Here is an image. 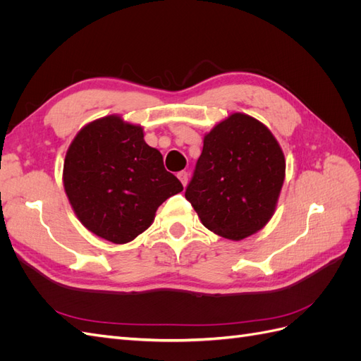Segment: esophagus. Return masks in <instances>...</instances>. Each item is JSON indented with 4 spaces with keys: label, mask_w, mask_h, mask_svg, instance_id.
I'll use <instances>...</instances> for the list:
<instances>
[{
    "label": "esophagus",
    "mask_w": 361,
    "mask_h": 361,
    "mask_svg": "<svg viewBox=\"0 0 361 361\" xmlns=\"http://www.w3.org/2000/svg\"><path fill=\"white\" fill-rule=\"evenodd\" d=\"M178 178H179V180L182 182L183 187L188 183V173H187V171H179V173H178Z\"/></svg>",
    "instance_id": "1"
}]
</instances>
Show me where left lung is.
Masks as SVG:
<instances>
[{"instance_id": "left-lung-1", "label": "left lung", "mask_w": 361, "mask_h": 361, "mask_svg": "<svg viewBox=\"0 0 361 361\" xmlns=\"http://www.w3.org/2000/svg\"><path fill=\"white\" fill-rule=\"evenodd\" d=\"M285 171V155L271 130L233 113L204 135L185 197L206 228L241 241L274 215Z\"/></svg>"}]
</instances>
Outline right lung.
Wrapping results in <instances>:
<instances>
[{"mask_svg": "<svg viewBox=\"0 0 361 361\" xmlns=\"http://www.w3.org/2000/svg\"><path fill=\"white\" fill-rule=\"evenodd\" d=\"M63 185L82 226L106 241L126 244L155 220L158 207L183 190L164 167L143 128L120 116L87 123L71 143Z\"/></svg>", "mask_w": 361, "mask_h": 361, "instance_id": "add662e5", "label": "right lung"}]
</instances>
